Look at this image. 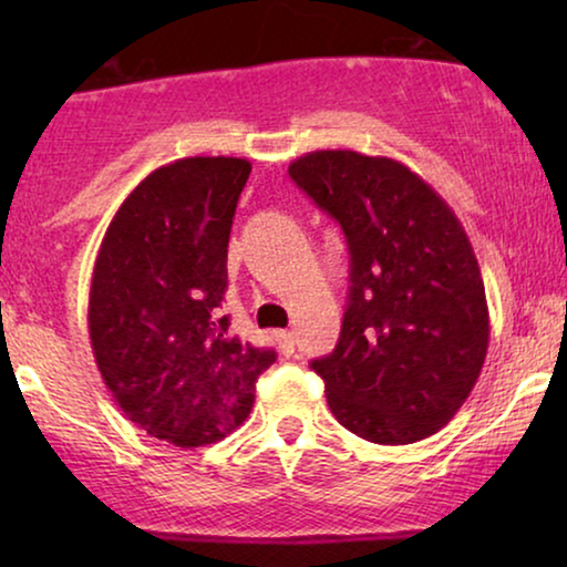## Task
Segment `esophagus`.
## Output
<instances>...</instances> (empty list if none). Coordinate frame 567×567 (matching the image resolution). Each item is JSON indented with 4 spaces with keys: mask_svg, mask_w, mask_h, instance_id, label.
Returning a JSON list of instances; mask_svg holds the SVG:
<instances>
[{
    "mask_svg": "<svg viewBox=\"0 0 567 567\" xmlns=\"http://www.w3.org/2000/svg\"><path fill=\"white\" fill-rule=\"evenodd\" d=\"M274 338H276L278 351H281L284 355H291V353H293V346H297V340H293V332H289V330H278Z\"/></svg>",
    "mask_w": 567,
    "mask_h": 567,
    "instance_id": "esophagus-1",
    "label": "esophagus"
}]
</instances>
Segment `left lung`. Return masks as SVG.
I'll return each mask as SVG.
<instances>
[{
    "label": "left lung",
    "mask_w": 567,
    "mask_h": 567,
    "mask_svg": "<svg viewBox=\"0 0 567 567\" xmlns=\"http://www.w3.org/2000/svg\"><path fill=\"white\" fill-rule=\"evenodd\" d=\"M289 175L338 219L351 252L340 340L312 361L332 415L374 444L431 436L470 398L491 340L467 231L398 159L320 150L293 159Z\"/></svg>",
    "instance_id": "obj_1"
}]
</instances>
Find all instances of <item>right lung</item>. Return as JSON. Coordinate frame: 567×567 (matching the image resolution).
<instances>
[{
  "mask_svg": "<svg viewBox=\"0 0 567 567\" xmlns=\"http://www.w3.org/2000/svg\"><path fill=\"white\" fill-rule=\"evenodd\" d=\"M252 165L185 157L128 193L100 243L90 343L123 415L193 449L239 429L255 382L276 361L229 332L221 315L231 219Z\"/></svg>",
  "mask_w": 567,
  "mask_h": 567,
  "instance_id": "right-lung-1",
  "label": "right lung"
}]
</instances>
